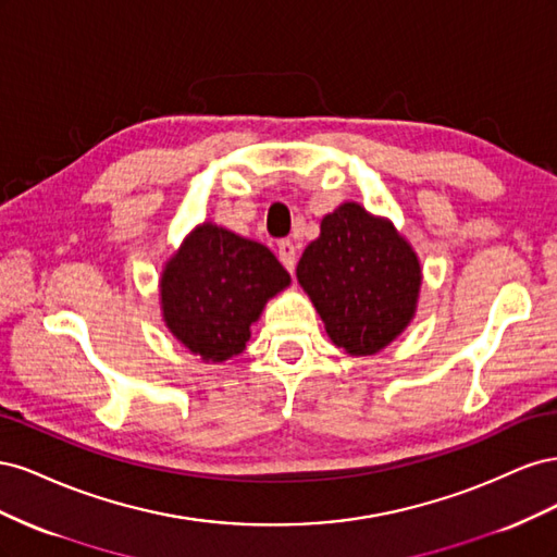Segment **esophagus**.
Here are the masks:
<instances>
[{"mask_svg": "<svg viewBox=\"0 0 557 557\" xmlns=\"http://www.w3.org/2000/svg\"><path fill=\"white\" fill-rule=\"evenodd\" d=\"M278 260L293 274L295 272V264H297V246L293 242H288V239L281 242L278 244Z\"/></svg>", "mask_w": 557, "mask_h": 557, "instance_id": "1", "label": "esophagus"}]
</instances>
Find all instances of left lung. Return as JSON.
I'll list each match as a JSON object with an SVG mask.
<instances>
[{
	"label": "left lung",
	"instance_id": "left-lung-1",
	"mask_svg": "<svg viewBox=\"0 0 557 557\" xmlns=\"http://www.w3.org/2000/svg\"><path fill=\"white\" fill-rule=\"evenodd\" d=\"M297 281L334 346L374 356L411 323L423 274L387 218L346 201L323 218L320 237L301 252Z\"/></svg>",
	"mask_w": 557,
	"mask_h": 557
}]
</instances>
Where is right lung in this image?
<instances>
[{
  "label": "right lung",
  "mask_w": 557,
  "mask_h": 557,
  "mask_svg": "<svg viewBox=\"0 0 557 557\" xmlns=\"http://www.w3.org/2000/svg\"><path fill=\"white\" fill-rule=\"evenodd\" d=\"M288 285L290 274L267 246L201 223L164 264V325L205 362H225L246 348L267 299Z\"/></svg>",
  "instance_id": "right-lung-1"
}]
</instances>
